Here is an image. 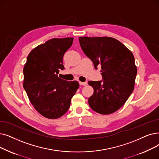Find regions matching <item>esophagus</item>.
<instances>
[{"mask_svg":"<svg viewBox=\"0 0 159 159\" xmlns=\"http://www.w3.org/2000/svg\"><path fill=\"white\" fill-rule=\"evenodd\" d=\"M79 83L82 86H86L88 84V82H80Z\"/></svg>","mask_w":159,"mask_h":159,"instance_id":"esophagus-1","label":"esophagus"}]
</instances>
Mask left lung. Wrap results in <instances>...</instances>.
Wrapping results in <instances>:
<instances>
[{"mask_svg":"<svg viewBox=\"0 0 159 159\" xmlns=\"http://www.w3.org/2000/svg\"><path fill=\"white\" fill-rule=\"evenodd\" d=\"M80 45L95 69L101 66L103 80L89 81L93 94L88 103L95 112L110 114L119 110L134 89L137 67L134 57L120 41L110 37H80Z\"/></svg>","mask_w":159,"mask_h":159,"instance_id":"8db88e82","label":"left lung"}]
</instances>
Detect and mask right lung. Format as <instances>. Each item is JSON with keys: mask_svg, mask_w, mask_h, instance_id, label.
I'll return each instance as SVG.
<instances>
[{"mask_svg": "<svg viewBox=\"0 0 159 159\" xmlns=\"http://www.w3.org/2000/svg\"><path fill=\"white\" fill-rule=\"evenodd\" d=\"M73 38H53L32 49L23 68V88L32 105L45 118L57 119L70 108L79 87L77 81L59 78L63 57Z\"/></svg>", "mask_w": 159, "mask_h": 159, "instance_id": "1", "label": "right lung"}]
</instances>
